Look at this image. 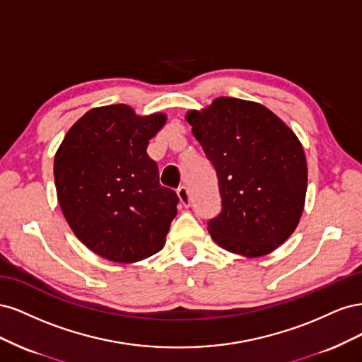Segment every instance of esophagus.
Segmentation results:
<instances>
[{
    "label": "esophagus",
    "instance_id": "obj_1",
    "mask_svg": "<svg viewBox=\"0 0 362 362\" xmlns=\"http://www.w3.org/2000/svg\"><path fill=\"white\" fill-rule=\"evenodd\" d=\"M177 194H178V198H180V202L184 206H189L190 205V193H189V190H187V187H185V185H181V187H178Z\"/></svg>",
    "mask_w": 362,
    "mask_h": 362
}]
</instances>
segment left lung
Here are the masks:
<instances>
[{
	"label": "left lung",
	"instance_id": "8db88e82",
	"mask_svg": "<svg viewBox=\"0 0 362 362\" xmlns=\"http://www.w3.org/2000/svg\"><path fill=\"white\" fill-rule=\"evenodd\" d=\"M187 122L217 175L222 210L206 222L233 254L261 257L291 235L302 216L306 160L293 131L257 103L217 98Z\"/></svg>",
	"mask_w": 362,
	"mask_h": 362
}]
</instances>
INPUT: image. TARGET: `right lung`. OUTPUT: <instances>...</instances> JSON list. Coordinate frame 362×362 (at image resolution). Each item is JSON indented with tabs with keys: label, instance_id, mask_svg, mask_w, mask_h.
<instances>
[{
	"label": "right lung",
	"instance_id": "obj_1",
	"mask_svg": "<svg viewBox=\"0 0 362 362\" xmlns=\"http://www.w3.org/2000/svg\"><path fill=\"white\" fill-rule=\"evenodd\" d=\"M166 122L128 105L87 112L54 160L57 198L74 234L95 254L134 262L157 254L177 216V193L161 187L146 148Z\"/></svg>",
	"mask_w": 362,
	"mask_h": 362
}]
</instances>
